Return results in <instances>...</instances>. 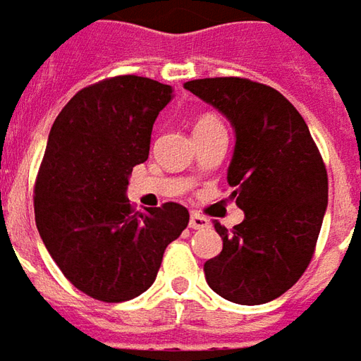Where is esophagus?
Listing matches in <instances>:
<instances>
[{
  "label": "esophagus",
  "mask_w": 361,
  "mask_h": 361,
  "mask_svg": "<svg viewBox=\"0 0 361 361\" xmlns=\"http://www.w3.org/2000/svg\"><path fill=\"white\" fill-rule=\"evenodd\" d=\"M188 226H190L192 231H202V228L209 226V220L204 219V216H200V214H197V212H192V214H190V220H188Z\"/></svg>",
  "instance_id": "1"
}]
</instances>
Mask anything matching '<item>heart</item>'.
<instances>
[{"label": "heart", "mask_w": 361, "mask_h": 361, "mask_svg": "<svg viewBox=\"0 0 361 361\" xmlns=\"http://www.w3.org/2000/svg\"><path fill=\"white\" fill-rule=\"evenodd\" d=\"M220 123L219 118L212 117V115H204V117H200L197 121V125H195V129H202V127H210V125H216Z\"/></svg>", "instance_id": "b5f03b06"}]
</instances>
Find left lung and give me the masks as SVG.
<instances>
[{
  "instance_id": "1",
  "label": "left lung",
  "mask_w": 361,
  "mask_h": 361,
  "mask_svg": "<svg viewBox=\"0 0 361 361\" xmlns=\"http://www.w3.org/2000/svg\"><path fill=\"white\" fill-rule=\"evenodd\" d=\"M185 87L234 129L226 180L244 220L219 222V256L204 262L209 286L228 302L258 306L292 288L310 264L328 207V176L306 121L276 89L238 77Z\"/></svg>"
}]
</instances>
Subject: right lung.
Segmentation results:
<instances>
[{
  "label": "right lung",
  "mask_w": 361,
  "mask_h": 361,
  "mask_svg": "<svg viewBox=\"0 0 361 361\" xmlns=\"http://www.w3.org/2000/svg\"><path fill=\"white\" fill-rule=\"evenodd\" d=\"M173 97L171 85L121 75L81 89L51 127L35 222L55 264L91 298L141 296L188 224L176 202L135 212L127 198L133 166L149 159L152 125Z\"/></svg>",
  "instance_id": "add662e5"
}]
</instances>
